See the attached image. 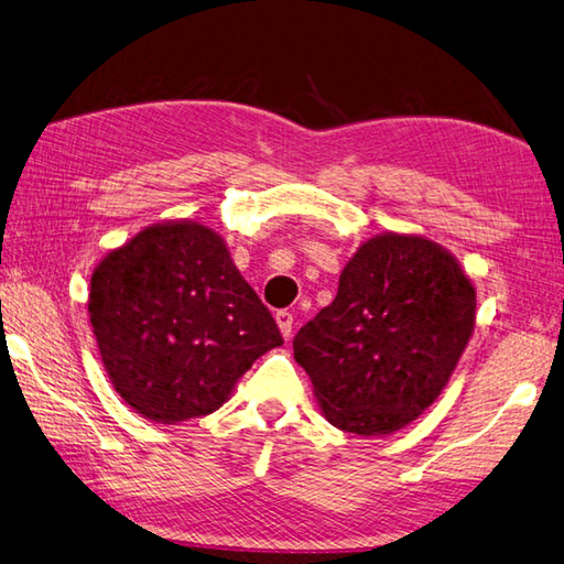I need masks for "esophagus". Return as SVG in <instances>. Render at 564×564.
<instances>
[{
  "label": "esophagus",
  "instance_id": "obj_1",
  "mask_svg": "<svg viewBox=\"0 0 564 564\" xmlns=\"http://www.w3.org/2000/svg\"><path fill=\"white\" fill-rule=\"evenodd\" d=\"M276 324H279V329H281V336L288 341V338L293 336V314L288 312V310H279L276 312Z\"/></svg>",
  "mask_w": 564,
  "mask_h": 564
}]
</instances>
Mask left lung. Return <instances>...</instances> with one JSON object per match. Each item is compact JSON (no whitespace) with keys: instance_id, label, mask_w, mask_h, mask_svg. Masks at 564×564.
<instances>
[{"instance_id":"8db88e82","label":"left lung","mask_w":564,"mask_h":564,"mask_svg":"<svg viewBox=\"0 0 564 564\" xmlns=\"http://www.w3.org/2000/svg\"><path fill=\"white\" fill-rule=\"evenodd\" d=\"M476 326L459 259L423 235L365 240L332 305L293 338L326 421L360 437L413 423L447 387Z\"/></svg>"}]
</instances>
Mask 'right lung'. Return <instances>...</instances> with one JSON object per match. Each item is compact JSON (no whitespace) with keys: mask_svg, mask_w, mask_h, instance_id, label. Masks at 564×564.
<instances>
[{"mask_svg":"<svg viewBox=\"0 0 564 564\" xmlns=\"http://www.w3.org/2000/svg\"><path fill=\"white\" fill-rule=\"evenodd\" d=\"M88 314L117 394L151 423L218 411L238 379L283 344L220 235L165 220L105 254Z\"/></svg>","mask_w":564,"mask_h":564,"instance_id":"add662e5","label":"right lung"}]
</instances>
